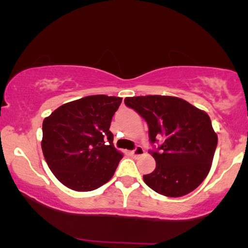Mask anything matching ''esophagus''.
Segmentation results:
<instances>
[{
	"mask_svg": "<svg viewBox=\"0 0 248 248\" xmlns=\"http://www.w3.org/2000/svg\"><path fill=\"white\" fill-rule=\"evenodd\" d=\"M130 155H132V157H140V155H144V149L140 147V145H138V147L135 148L134 150H132L130 152Z\"/></svg>",
	"mask_w": 248,
	"mask_h": 248,
	"instance_id": "1",
	"label": "esophagus"
}]
</instances>
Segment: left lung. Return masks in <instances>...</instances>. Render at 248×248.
Listing matches in <instances>:
<instances>
[{
	"instance_id": "1",
	"label": "left lung",
	"mask_w": 248,
	"mask_h": 248,
	"mask_svg": "<svg viewBox=\"0 0 248 248\" xmlns=\"http://www.w3.org/2000/svg\"><path fill=\"white\" fill-rule=\"evenodd\" d=\"M148 123L149 152L155 169L143 181L159 194L179 198L198 187L208 176L218 143L209 115L184 99L171 96H139L124 99Z\"/></svg>"
}]
</instances>
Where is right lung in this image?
I'll return each mask as SVG.
<instances>
[{"instance_id": "add662e5", "label": "right lung", "mask_w": 248, "mask_h": 248, "mask_svg": "<svg viewBox=\"0 0 248 248\" xmlns=\"http://www.w3.org/2000/svg\"><path fill=\"white\" fill-rule=\"evenodd\" d=\"M120 97L94 94L64 104L43 122L42 149L55 177L78 192L93 191L113 177L123 155L109 131Z\"/></svg>"}]
</instances>
